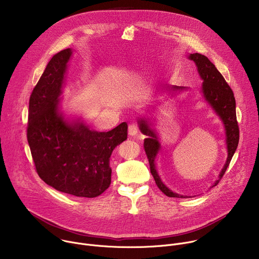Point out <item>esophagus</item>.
<instances>
[{
  "label": "esophagus",
  "instance_id": "1",
  "mask_svg": "<svg viewBox=\"0 0 259 259\" xmlns=\"http://www.w3.org/2000/svg\"><path fill=\"white\" fill-rule=\"evenodd\" d=\"M128 133L130 136H135L138 133V127L136 124H130L128 127Z\"/></svg>",
  "mask_w": 259,
  "mask_h": 259
}]
</instances>
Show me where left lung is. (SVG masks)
Segmentation results:
<instances>
[{"label": "left lung", "mask_w": 259, "mask_h": 259, "mask_svg": "<svg viewBox=\"0 0 259 259\" xmlns=\"http://www.w3.org/2000/svg\"><path fill=\"white\" fill-rule=\"evenodd\" d=\"M190 59L193 60L198 68V71L203 80V87L202 92L205 97V99L210 103V105L213 107V109L217 113V115L223 120L226 128V134H227V144H228V160L221 170L218 179L213 184L212 187H215L223 178L224 174L226 173L231 160L237 150L238 143H239V137H240V131L237 121V115H236V99L234 96V92L223 77V75L218 71V69L215 67V65L205 56L200 53H194L191 54ZM186 87L180 86H173L170 88V90H184ZM139 129L140 131L149 136L144 139L143 146L144 151L149 159L151 173L154 176V179L156 181V184L158 188L167 196L171 198H188V196L178 195L176 193H173L170 191L165 184L162 182L160 176L158 175V172L155 167V159L157 157L158 152L160 151V143L158 141V137L156 132L150 127V123L147 119H140L138 121Z\"/></svg>", "instance_id": "obj_1"}]
</instances>
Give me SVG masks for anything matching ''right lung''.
Masks as SVG:
<instances>
[{
  "label": "right lung",
  "mask_w": 259,
  "mask_h": 259,
  "mask_svg": "<svg viewBox=\"0 0 259 259\" xmlns=\"http://www.w3.org/2000/svg\"><path fill=\"white\" fill-rule=\"evenodd\" d=\"M71 50L55 54L34 86L28 105L27 141L35 171L55 190L95 198L110 184L109 158L127 139L128 125L108 132L90 130L82 122L68 123L58 112L66 63Z\"/></svg>",
  "instance_id": "1"
}]
</instances>
